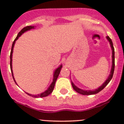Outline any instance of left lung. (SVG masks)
<instances>
[{
    "mask_svg": "<svg viewBox=\"0 0 124 124\" xmlns=\"http://www.w3.org/2000/svg\"><path fill=\"white\" fill-rule=\"evenodd\" d=\"M107 39H108V41H109L110 46H111L112 50V69H111V71H110V74L109 76V78H108V79L106 80V82H105L101 87H99L98 89H96V90H83L82 89H80L79 88H78V87L75 86V85L73 84V82H71V85H72L73 88L75 90L76 92L78 93H80L82 94H83V95H90V94H96L98 93H99L100 91L102 90L103 89H104L105 87H106V85L109 83V82H110V80L112 79L113 77V74H114V69H115V51H114V46H113V42L112 41L111 39L109 38V36L106 37Z\"/></svg>",
    "mask_w": 124,
    "mask_h": 124,
    "instance_id": "left-lung-1",
    "label": "left lung"
}]
</instances>
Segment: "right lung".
I'll return each mask as SVG.
<instances>
[{"label":"right lung","mask_w":124,"mask_h":124,"mask_svg":"<svg viewBox=\"0 0 124 124\" xmlns=\"http://www.w3.org/2000/svg\"><path fill=\"white\" fill-rule=\"evenodd\" d=\"M34 26H26V27H24L23 29H22V30L21 31L19 32V33H18V35H17V37H16V38L15 39V40L14 41V42H13V44H12V48H11V51H10V70H11V71H12V77H13V78H14L15 82L16 83L15 80L14 79V76H13V72H12V53H13V49H14V45H15V41L17 40V39H18V38L22 35V34H23V32H25L27 31L28 30H30L31 29H32L34 28ZM62 65H61L59 67H58L56 70H55V71H54V78H53V82H52V83L51 84V85L50 86V87H48V89H47V90H46V91H45L44 92H42L40 94H37V95H34V94H29L28 93H26V94H28L29 96H32L33 97V98H43V97H46V96H47L48 95H49L50 93H51L53 91V90H54V86H55V82H56L57 79V78H58V75H59L60 74V70H61V69H62Z\"/></svg>","instance_id":"right-lung-1"}]
</instances>
